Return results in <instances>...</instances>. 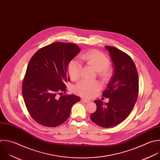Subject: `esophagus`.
<instances>
[{
  "label": "esophagus",
  "mask_w": 160,
  "mask_h": 160,
  "mask_svg": "<svg viewBox=\"0 0 160 160\" xmlns=\"http://www.w3.org/2000/svg\"><path fill=\"white\" fill-rule=\"evenodd\" d=\"M81 100L82 101V102H85V103H88V102H90V100H87V99H86V98H82L81 99Z\"/></svg>",
  "instance_id": "esophagus-1"
}]
</instances>
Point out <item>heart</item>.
<instances>
[{"instance_id":"obj_1","label":"heart","mask_w":160,"mask_h":160,"mask_svg":"<svg viewBox=\"0 0 160 160\" xmlns=\"http://www.w3.org/2000/svg\"><path fill=\"white\" fill-rule=\"evenodd\" d=\"M80 58L91 65L97 71L98 77L102 80H107L111 77V69L109 67V60L103 53L95 51H88L82 55ZM82 65L77 60H72L68 66V72L72 80H77L81 75ZM100 89V85L96 81L90 82L81 80L74 87V92L81 96L91 97Z\"/></svg>"}]
</instances>
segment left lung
I'll return each mask as SVG.
<instances>
[{
  "mask_svg": "<svg viewBox=\"0 0 160 160\" xmlns=\"http://www.w3.org/2000/svg\"><path fill=\"white\" fill-rule=\"evenodd\" d=\"M114 65V74L103 97L109 98L108 103L95 100L97 110L90 115L96 124L103 128L114 127L124 121L132 111L139 92V78L132 58L124 51L105 46Z\"/></svg>",
  "mask_w": 160,
  "mask_h": 160,
  "instance_id": "1",
  "label": "left lung"
}]
</instances>
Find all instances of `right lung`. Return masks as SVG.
I'll return each instance as SVG.
<instances>
[{
	"mask_svg": "<svg viewBox=\"0 0 160 160\" xmlns=\"http://www.w3.org/2000/svg\"><path fill=\"white\" fill-rule=\"evenodd\" d=\"M80 51L75 44L56 42L40 48L31 58L22 93L29 114L38 124H62L69 118L73 105L80 100L65 93V83L70 81L67 66Z\"/></svg>",
	"mask_w": 160,
	"mask_h": 160,
	"instance_id": "add662e5",
	"label": "right lung"
}]
</instances>
